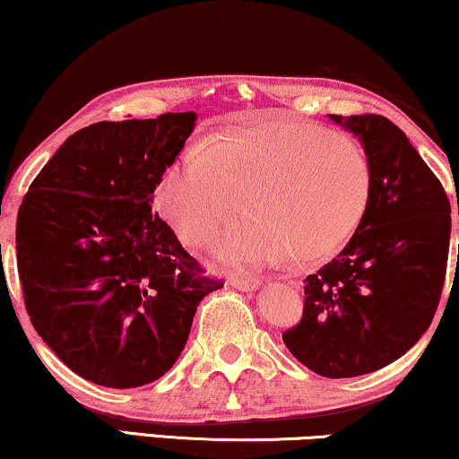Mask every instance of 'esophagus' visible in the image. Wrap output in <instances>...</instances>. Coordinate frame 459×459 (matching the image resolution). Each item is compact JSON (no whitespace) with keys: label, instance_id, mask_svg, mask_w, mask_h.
Masks as SVG:
<instances>
[{"label":"esophagus","instance_id":"34e87169","mask_svg":"<svg viewBox=\"0 0 459 459\" xmlns=\"http://www.w3.org/2000/svg\"><path fill=\"white\" fill-rule=\"evenodd\" d=\"M228 284L238 288V290H242V292H253L263 284V280L261 278H238V275H234V278L228 280Z\"/></svg>","mask_w":459,"mask_h":459}]
</instances>
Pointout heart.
Here are the masks:
<instances>
[{
    "label": "heart",
    "instance_id": "1",
    "mask_svg": "<svg viewBox=\"0 0 459 459\" xmlns=\"http://www.w3.org/2000/svg\"><path fill=\"white\" fill-rule=\"evenodd\" d=\"M247 196L250 215L212 244L219 261L319 263L351 240L372 196L361 146L313 123L263 118L187 148L162 175L156 204L181 240L203 244Z\"/></svg>",
    "mask_w": 459,
    "mask_h": 459
}]
</instances>
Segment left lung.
I'll return each instance as SVG.
<instances>
[{
  "label": "left lung",
  "mask_w": 459,
  "mask_h": 459,
  "mask_svg": "<svg viewBox=\"0 0 459 459\" xmlns=\"http://www.w3.org/2000/svg\"><path fill=\"white\" fill-rule=\"evenodd\" d=\"M328 117L361 142L372 196L347 247L305 278L303 319L281 338L311 372L353 378L397 361L429 330L447 272L451 206L397 125Z\"/></svg>",
  "instance_id": "8db88e82"
}]
</instances>
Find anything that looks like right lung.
Instances as JSON below:
<instances>
[{"mask_svg":"<svg viewBox=\"0 0 459 459\" xmlns=\"http://www.w3.org/2000/svg\"><path fill=\"white\" fill-rule=\"evenodd\" d=\"M196 112L93 123L30 184L16 221L18 275L37 334L100 386L159 380L184 351L200 300L223 284L152 211Z\"/></svg>","mask_w":459,"mask_h":459,"instance_id":"right-lung-1","label":"right lung"}]
</instances>
